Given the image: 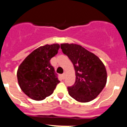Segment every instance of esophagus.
Segmentation results:
<instances>
[{
	"label": "esophagus",
	"mask_w": 127,
	"mask_h": 127,
	"mask_svg": "<svg viewBox=\"0 0 127 127\" xmlns=\"http://www.w3.org/2000/svg\"><path fill=\"white\" fill-rule=\"evenodd\" d=\"M65 77V73L62 74V79H64Z\"/></svg>",
	"instance_id": "1"
}]
</instances>
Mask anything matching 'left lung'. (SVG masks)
I'll use <instances>...</instances> for the list:
<instances>
[{"label": "left lung", "mask_w": 127, "mask_h": 127, "mask_svg": "<svg viewBox=\"0 0 127 127\" xmlns=\"http://www.w3.org/2000/svg\"><path fill=\"white\" fill-rule=\"evenodd\" d=\"M62 52L73 64L76 81L67 87L70 97L80 102H88L102 91L107 81V72L102 62L95 54L76 44H61Z\"/></svg>", "instance_id": "8db88e82"}]
</instances>
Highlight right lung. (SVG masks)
I'll return each mask as SVG.
<instances>
[{
  "mask_svg": "<svg viewBox=\"0 0 127 127\" xmlns=\"http://www.w3.org/2000/svg\"><path fill=\"white\" fill-rule=\"evenodd\" d=\"M58 44H46L32 51L19 66L17 77L20 87L32 99L42 100L53 93L60 83L50 64L58 53Z\"/></svg>",
  "mask_w": 127,
  "mask_h": 127,
  "instance_id": "obj_1",
  "label": "right lung"
}]
</instances>
